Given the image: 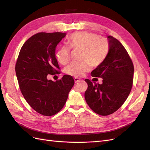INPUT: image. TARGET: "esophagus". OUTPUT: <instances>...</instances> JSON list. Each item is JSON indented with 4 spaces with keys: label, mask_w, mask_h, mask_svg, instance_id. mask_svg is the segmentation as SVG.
Masks as SVG:
<instances>
[{
    "label": "esophagus",
    "mask_w": 150,
    "mask_h": 150,
    "mask_svg": "<svg viewBox=\"0 0 150 150\" xmlns=\"http://www.w3.org/2000/svg\"><path fill=\"white\" fill-rule=\"evenodd\" d=\"M80 81H81V80H80L79 79L76 78H74V82H75V83H78L80 82Z\"/></svg>",
    "instance_id": "34e87169"
}]
</instances>
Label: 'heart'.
<instances>
[{"instance_id": "heart-1", "label": "heart", "mask_w": 150, "mask_h": 150, "mask_svg": "<svg viewBox=\"0 0 150 150\" xmlns=\"http://www.w3.org/2000/svg\"><path fill=\"white\" fill-rule=\"evenodd\" d=\"M67 43L72 49H81L80 62H72L65 68V72L76 78L82 76L89 70L90 65L98 67L105 59L108 51L106 42L97 34L79 32L71 34ZM57 62L65 65L70 59V51L67 46L61 47L56 53Z\"/></svg>"}]
</instances>
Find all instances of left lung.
Segmentation results:
<instances>
[{"label": "left lung", "instance_id": "8db88e82", "mask_svg": "<svg viewBox=\"0 0 150 150\" xmlns=\"http://www.w3.org/2000/svg\"><path fill=\"white\" fill-rule=\"evenodd\" d=\"M107 38V56L91 73L93 77L103 78V83L93 84L85 79L88 84L86 101L94 112L101 116L112 114L123 104L132 88L134 74L133 63L125 47L112 36Z\"/></svg>", "mask_w": 150, "mask_h": 150}]
</instances>
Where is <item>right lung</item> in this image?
Instances as JSON below:
<instances>
[{"label": "right lung", "instance_id": "add662e5", "mask_svg": "<svg viewBox=\"0 0 150 150\" xmlns=\"http://www.w3.org/2000/svg\"><path fill=\"white\" fill-rule=\"evenodd\" d=\"M66 34L44 32L31 36L21 47L16 64L22 95L33 110L44 116L54 115L62 110L74 84L69 75L56 82L47 79L50 75L60 74L55 51Z\"/></svg>", "mask_w": 150, "mask_h": 150}]
</instances>
